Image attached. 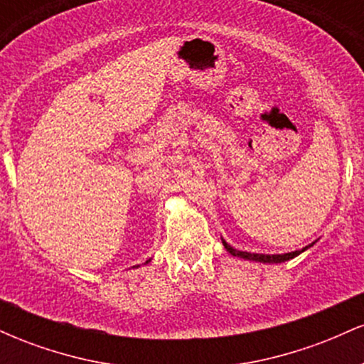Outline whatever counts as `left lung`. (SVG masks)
<instances>
[{"mask_svg":"<svg viewBox=\"0 0 364 364\" xmlns=\"http://www.w3.org/2000/svg\"><path fill=\"white\" fill-rule=\"evenodd\" d=\"M223 245L224 248L228 250L229 253L232 255V257H240V258H245V260H253V262H262V263H282L286 260H291V258L298 257L299 253H303L304 250H308L310 246H304L301 250H296V252H291V253H282V255H263V253H248V252H240V250H235L231 245H228L225 241L223 240Z\"/></svg>","mask_w":364,"mask_h":364,"instance_id":"1","label":"left lung"}]
</instances>
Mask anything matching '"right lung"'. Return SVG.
I'll list each match as a JSON object with an SVG mask.
<instances>
[{"instance_id": "obj_1", "label": "right lung", "mask_w": 364, "mask_h": 364, "mask_svg": "<svg viewBox=\"0 0 364 364\" xmlns=\"http://www.w3.org/2000/svg\"><path fill=\"white\" fill-rule=\"evenodd\" d=\"M149 262H150V260H147V262H145V263H149Z\"/></svg>"}]
</instances>
